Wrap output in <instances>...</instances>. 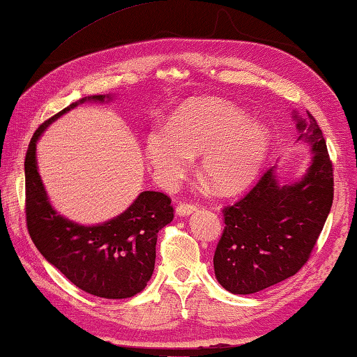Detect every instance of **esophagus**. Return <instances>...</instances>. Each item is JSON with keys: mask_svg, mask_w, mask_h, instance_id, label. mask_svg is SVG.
Segmentation results:
<instances>
[{"mask_svg": "<svg viewBox=\"0 0 357 357\" xmlns=\"http://www.w3.org/2000/svg\"><path fill=\"white\" fill-rule=\"evenodd\" d=\"M198 206L195 203H179L176 206V213L178 215H190L192 212H195Z\"/></svg>", "mask_w": 357, "mask_h": 357, "instance_id": "esophagus-1", "label": "esophagus"}]
</instances>
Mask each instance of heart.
I'll list each match as a JSON object with an SVG mask.
<instances>
[{
  "instance_id": "obj_1",
  "label": "heart",
  "mask_w": 357,
  "mask_h": 357,
  "mask_svg": "<svg viewBox=\"0 0 357 357\" xmlns=\"http://www.w3.org/2000/svg\"><path fill=\"white\" fill-rule=\"evenodd\" d=\"M268 150V131L223 101L185 107L170 129H154L146 137V154L164 184L176 183L203 154L201 170L217 190H241L256 176Z\"/></svg>"
}]
</instances>
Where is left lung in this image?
Returning a JSON list of instances; mask_svg holds the SVG:
<instances>
[{
  "mask_svg": "<svg viewBox=\"0 0 357 357\" xmlns=\"http://www.w3.org/2000/svg\"><path fill=\"white\" fill-rule=\"evenodd\" d=\"M300 137L312 145V165L301 181L280 185L273 168L251 190L223 207L225 229L213 270L231 294L248 295L298 273L309 261L334 198V170L314 115L298 120Z\"/></svg>",
  "mask_w": 357,
  "mask_h": 357,
  "instance_id": "obj_1",
  "label": "left lung"
}]
</instances>
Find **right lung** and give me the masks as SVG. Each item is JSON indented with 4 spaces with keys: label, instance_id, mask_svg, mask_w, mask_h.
<instances>
[{
    "label": "right lung",
    "instance_id": "obj_1",
    "mask_svg": "<svg viewBox=\"0 0 357 357\" xmlns=\"http://www.w3.org/2000/svg\"><path fill=\"white\" fill-rule=\"evenodd\" d=\"M75 106L43 121L32 135L24 158L26 226L37 250L76 287L109 300L131 298L146 287L153 275L158 232L174 217L172 198L162 192H142L126 212L98 226H81L61 217L38 176L36 144L51 121Z\"/></svg>",
    "mask_w": 357,
    "mask_h": 357
}]
</instances>
